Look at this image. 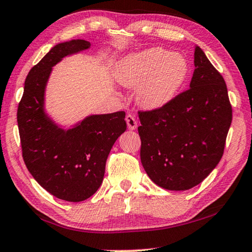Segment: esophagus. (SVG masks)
<instances>
[{"label":"esophagus","instance_id":"esophagus-1","mask_svg":"<svg viewBox=\"0 0 252 252\" xmlns=\"http://www.w3.org/2000/svg\"><path fill=\"white\" fill-rule=\"evenodd\" d=\"M126 125H127V127H129V130H134L135 127H137V120H135L133 115L127 114L126 117Z\"/></svg>","mask_w":252,"mask_h":252}]
</instances>
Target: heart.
I'll return each mask as SVG.
<instances>
[{
  "instance_id": "b5f03b06",
  "label": "heart",
  "mask_w": 252,
  "mask_h": 252,
  "mask_svg": "<svg viewBox=\"0 0 252 252\" xmlns=\"http://www.w3.org/2000/svg\"><path fill=\"white\" fill-rule=\"evenodd\" d=\"M189 73L183 55L153 47L123 57L115 67L122 86L135 89V99L146 110H159L177 96Z\"/></svg>"
}]
</instances>
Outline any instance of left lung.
Segmentation results:
<instances>
[{
  "mask_svg": "<svg viewBox=\"0 0 252 252\" xmlns=\"http://www.w3.org/2000/svg\"><path fill=\"white\" fill-rule=\"evenodd\" d=\"M189 89L159 110L139 112L141 163L156 185L187 190L221 160L232 121L225 82L195 46Z\"/></svg>",
  "mask_w": 252,
  "mask_h": 252,
  "instance_id": "1",
  "label": "left lung"
}]
</instances>
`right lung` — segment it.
<instances>
[{"instance_id":"obj_1","label":"right lung","mask_w":252,"mask_h":252,"mask_svg":"<svg viewBox=\"0 0 252 252\" xmlns=\"http://www.w3.org/2000/svg\"><path fill=\"white\" fill-rule=\"evenodd\" d=\"M90 47L86 40L76 39L51 48L28 74L18 107L22 157L28 170L51 195L68 202L85 201L99 189L107 156L126 130L123 111L89 115L69 129L47 114L45 94L53 67Z\"/></svg>"}]
</instances>
